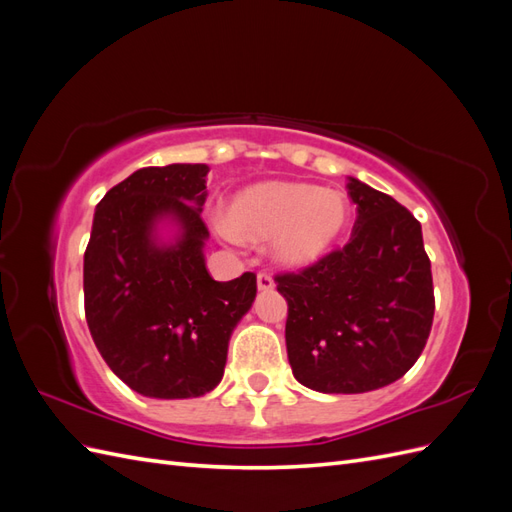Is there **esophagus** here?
Masks as SVG:
<instances>
[{"label":"esophagus","mask_w":512,"mask_h":512,"mask_svg":"<svg viewBox=\"0 0 512 512\" xmlns=\"http://www.w3.org/2000/svg\"><path fill=\"white\" fill-rule=\"evenodd\" d=\"M256 282H258V288H260V290H271V288L275 286V284H273V277H271L269 273H265V271L258 273Z\"/></svg>","instance_id":"1"}]
</instances>
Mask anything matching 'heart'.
Returning a JSON list of instances; mask_svg holds the SVG:
<instances>
[{"instance_id": "heart-1", "label": "heart", "mask_w": 512, "mask_h": 512, "mask_svg": "<svg viewBox=\"0 0 512 512\" xmlns=\"http://www.w3.org/2000/svg\"><path fill=\"white\" fill-rule=\"evenodd\" d=\"M350 224V205L342 192L309 183L271 181L247 188L226 215L228 237L275 239V256L290 267L316 262L342 239Z\"/></svg>"}]
</instances>
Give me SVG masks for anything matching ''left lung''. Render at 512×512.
Returning <instances> with one entry per match:
<instances>
[{
  "instance_id": "1",
  "label": "left lung",
  "mask_w": 512,
  "mask_h": 512,
  "mask_svg": "<svg viewBox=\"0 0 512 512\" xmlns=\"http://www.w3.org/2000/svg\"><path fill=\"white\" fill-rule=\"evenodd\" d=\"M348 196L350 241L275 275L288 303L292 374L320 393H367L399 380L421 356L436 309L418 220L359 179L350 177Z\"/></svg>"
}]
</instances>
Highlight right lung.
<instances>
[{
	"instance_id": "1",
	"label": "right lung",
	"mask_w": 512,
	"mask_h": 512,
	"mask_svg": "<svg viewBox=\"0 0 512 512\" xmlns=\"http://www.w3.org/2000/svg\"><path fill=\"white\" fill-rule=\"evenodd\" d=\"M207 173V164L147 166L96 207L83 265L85 318L106 365L145 397L213 391L230 333L256 297L254 273L215 282L205 267ZM166 214L182 235L158 246L152 226Z\"/></svg>"
}]
</instances>
